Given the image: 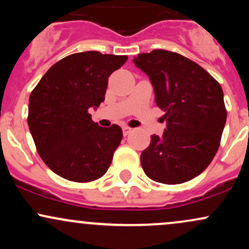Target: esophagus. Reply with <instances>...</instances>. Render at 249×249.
<instances>
[{
  "mask_svg": "<svg viewBox=\"0 0 249 249\" xmlns=\"http://www.w3.org/2000/svg\"><path fill=\"white\" fill-rule=\"evenodd\" d=\"M131 131H132V128H131V127H128V126H123V134H124V136H127V134L130 133Z\"/></svg>",
  "mask_w": 249,
  "mask_h": 249,
  "instance_id": "1",
  "label": "esophagus"
}]
</instances>
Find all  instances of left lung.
I'll list each match as a JSON object with an SVG mask.
<instances>
[{"mask_svg":"<svg viewBox=\"0 0 249 249\" xmlns=\"http://www.w3.org/2000/svg\"><path fill=\"white\" fill-rule=\"evenodd\" d=\"M150 77L166 128L151 136L141 162L150 179L176 185L204 172L218 151L227 111L220 84L196 62L157 49L134 57Z\"/></svg>","mask_w":249,"mask_h":249,"instance_id":"8db88e82","label":"left lung"}]
</instances>
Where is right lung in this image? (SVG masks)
I'll use <instances>...</instances> for the list:
<instances>
[{
    "label": "right lung",
    "instance_id": "1",
    "mask_svg": "<svg viewBox=\"0 0 249 249\" xmlns=\"http://www.w3.org/2000/svg\"><path fill=\"white\" fill-rule=\"evenodd\" d=\"M126 59L99 51L72 53L53 64L31 92L30 133L42 160L62 178L92 181L110 167L123 131L116 124L99 126L89 108L104 102L108 77Z\"/></svg>",
    "mask_w": 249,
    "mask_h": 249
}]
</instances>
